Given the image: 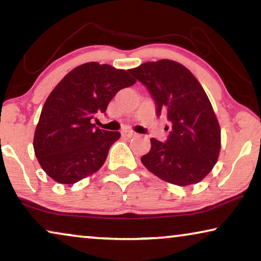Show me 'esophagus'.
Instances as JSON below:
<instances>
[{"mask_svg": "<svg viewBox=\"0 0 261 261\" xmlns=\"http://www.w3.org/2000/svg\"><path fill=\"white\" fill-rule=\"evenodd\" d=\"M123 135L125 136V137H129V138L136 137V136H137V134H136V132H134V131H124Z\"/></svg>", "mask_w": 261, "mask_h": 261, "instance_id": "34e87169", "label": "esophagus"}]
</instances>
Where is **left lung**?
<instances>
[{
    "label": "left lung",
    "mask_w": 261,
    "mask_h": 261,
    "mask_svg": "<svg viewBox=\"0 0 261 261\" xmlns=\"http://www.w3.org/2000/svg\"><path fill=\"white\" fill-rule=\"evenodd\" d=\"M130 73L149 91L157 117L167 115L171 125L166 142L150 139L151 149L142 156V163L172 185L202 181L215 166L221 146V130L202 86L188 68L166 59L145 62Z\"/></svg>",
    "instance_id": "obj_1"
}]
</instances>
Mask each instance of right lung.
<instances>
[{"label":"right lung","mask_w":261,"mask_h":261,"mask_svg":"<svg viewBox=\"0 0 261 261\" xmlns=\"http://www.w3.org/2000/svg\"><path fill=\"white\" fill-rule=\"evenodd\" d=\"M129 71L87 62L72 69L43 105L34 135L40 166L61 185H73L98 171L118 131L97 127L93 119L105 113L109 102L136 80Z\"/></svg>","instance_id":"add662e5"}]
</instances>
